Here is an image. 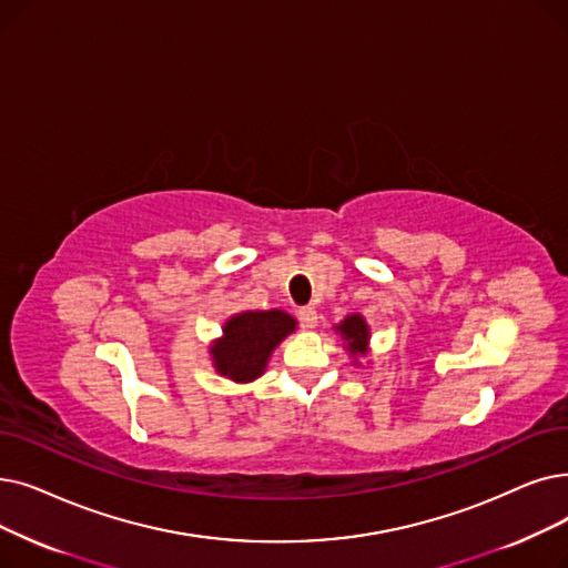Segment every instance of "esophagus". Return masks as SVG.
<instances>
[{
    "mask_svg": "<svg viewBox=\"0 0 568 568\" xmlns=\"http://www.w3.org/2000/svg\"><path fill=\"white\" fill-rule=\"evenodd\" d=\"M300 320L306 329H315L317 327V311L313 306H304V308H300Z\"/></svg>",
    "mask_w": 568,
    "mask_h": 568,
    "instance_id": "34e87169",
    "label": "esophagus"
}]
</instances>
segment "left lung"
<instances>
[{
	"label": "left lung",
	"mask_w": 568,
	"mask_h": 568,
	"mask_svg": "<svg viewBox=\"0 0 568 568\" xmlns=\"http://www.w3.org/2000/svg\"><path fill=\"white\" fill-rule=\"evenodd\" d=\"M334 332L343 341V351L351 355L353 364L359 366V359L368 355V341H372V327H368L366 317L359 313L345 315L338 325H334Z\"/></svg>",
	"instance_id": "left-lung-1"
}]
</instances>
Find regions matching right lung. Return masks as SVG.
Masks as SVG:
<instances>
[{
	"instance_id": "1",
	"label": "right lung",
	"mask_w": 568,
	"mask_h": 568,
	"mask_svg": "<svg viewBox=\"0 0 568 568\" xmlns=\"http://www.w3.org/2000/svg\"><path fill=\"white\" fill-rule=\"evenodd\" d=\"M294 329L297 320L281 308L230 315L223 325V336L213 338L209 345L215 374L239 385L257 381L281 341Z\"/></svg>"
}]
</instances>
